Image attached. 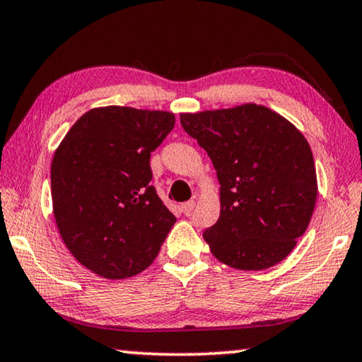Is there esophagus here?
Masks as SVG:
<instances>
[{"label":"esophagus","instance_id":"34e87169","mask_svg":"<svg viewBox=\"0 0 362 362\" xmlns=\"http://www.w3.org/2000/svg\"><path fill=\"white\" fill-rule=\"evenodd\" d=\"M194 206H196V202H194V201H187V202H185V204H181V211H182V214H186V216H187V214H191Z\"/></svg>","mask_w":362,"mask_h":362}]
</instances>
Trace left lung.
I'll return each mask as SVG.
<instances>
[{
    "label": "left lung",
    "mask_w": 362,
    "mask_h": 362,
    "mask_svg": "<svg viewBox=\"0 0 362 362\" xmlns=\"http://www.w3.org/2000/svg\"><path fill=\"white\" fill-rule=\"evenodd\" d=\"M181 125L207 151L220 182V217L202 233L212 255L243 271L284 259L305 233L317 201L305 137L258 104L181 114Z\"/></svg>",
    "instance_id": "8db88e82"
}]
</instances>
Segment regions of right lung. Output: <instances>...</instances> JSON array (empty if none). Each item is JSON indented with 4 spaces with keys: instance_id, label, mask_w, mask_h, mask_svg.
<instances>
[{
    "instance_id": "right-lung-1",
    "label": "right lung",
    "mask_w": 362,
    "mask_h": 362,
    "mask_svg": "<svg viewBox=\"0 0 362 362\" xmlns=\"http://www.w3.org/2000/svg\"><path fill=\"white\" fill-rule=\"evenodd\" d=\"M175 127V114L107 106L68 130L50 170L59 232L80 263L106 279L153 263L176 222L151 186L150 155Z\"/></svg>"
}]
</instances>
